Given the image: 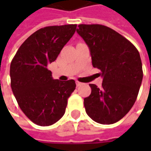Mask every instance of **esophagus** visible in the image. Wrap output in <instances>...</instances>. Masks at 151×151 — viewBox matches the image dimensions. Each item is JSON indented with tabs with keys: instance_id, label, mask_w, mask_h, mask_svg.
<instances>
[{
	"instance_id": "1",
	"label": "esophagus",
	"mask_w": 151,
	"mask_h": 151,
	"mask_svg": "<svg viewBox=\"0 0 151 151\" xmlns=\"http://www.w3.org/2000/svg\"><path fill=\"white\" fill-rule=\"evenodd\" d=\"M82 84V82H78V81H76V85H77V86H81Z\"/></svg>"
}]
</instances>
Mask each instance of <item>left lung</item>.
<instances>
[{"label":"left lung","mask_w":151,"mask_h":151,"mask_svg":"<svg viewBox=\"0 0 151 151\" xmlns=\"http://www.w3.org/2000/svg\"><path fill=\"white\" fill-rule=\"evenodd\" d=\"M77 32L89 47L92 65L103 77L102 88L90 84L91 93L84 99L86 111L97 123H116L129 111L138 95L143 78L139 52L106 26L80 24Z\"/></svg>","instance_id":"1"}]
</instances>
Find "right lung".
<instances>
[{
	"mask_svg": "<svg viewBox=\"0 0 151 151\" xmlns=\"http://www.w3.org/2000/svg\"><path fill=\"white\" fill-rule=\"evenodd\" d=\"M76 24L41 28L25 40L10 64L11 88L23 113L40 126L64 116L74 80L53 79L47 65L55 61L75 33Z\"/></svg>",
	"mask_w": 151,
	"mask_h": 151,
	"instance_id": "add662e5",
	"label": "right lung"
}]
</instances>
